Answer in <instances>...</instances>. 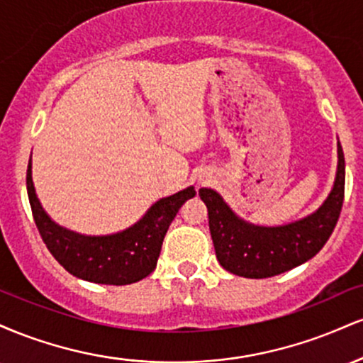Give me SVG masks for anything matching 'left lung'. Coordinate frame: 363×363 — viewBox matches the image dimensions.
<instances>
[{
  "label": "left lung",
  "mask_w": 363,
  "mask_h": 363,
  "mask_svg": "<svg viewBox=\"0 0 363 363\" xmlns=\"http://www.w3.org/2000/svg\"><path fill=\"white\" fill-rule=\"evenodd\" d=\"M216 259L227 272L244 278H269L314 257L335 230L345 198V157L338 141L335 184L318 210L295 222L266 227L240 218L210 187L199 189Z\"/></svg>",
  "instance_id": "8db88e82"
}]
</instances>
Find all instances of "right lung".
Listing matches in <instances>:
<instances>
[{
  "label": "right lung",
  "instance_id": "right-lung-1",
  "mask_svg": "<svg viewBox=\"0 0 363 363\" xmlns=\"http://www.w3.org/2000/svg\"><path fill=\"white\" fill-rule=\"evenodd\" d=\"M27 193L40 237L62 268L82 280L102 285H129L155 269L169 225L187 199L193 186L162 198L131 227L109 235H85L56 223L37 198L32 181V155L27 169Z\"/></svg>",
  "mask_w": 363,
  "mask_h": 363
}]
</instances>
